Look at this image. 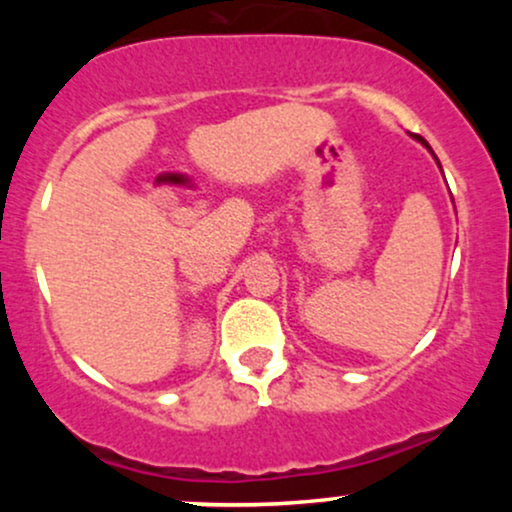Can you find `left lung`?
<instances>
[{"label": "left lung", "mask_w": 512, "mask_h": 512, "mask_svg": "<svg viewBox=\"0 0 512 512\" xmlns=\"http://www.w3.org/2000/svg\"><path fill=\"white\" fill-rule=\"evenodd\" d=\"M414 139H416V142H421V144H424V146H426V149H428V151H431V154H433V149H431V146H428V142H426V139H424V137H419V134H414ZM433 158H436V156H433ZM436 161H438V158H436ZM438 166H440V163H438Z\"/></svg>", "instance_id": "1"}]
</instances>
